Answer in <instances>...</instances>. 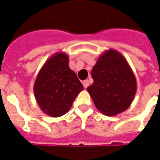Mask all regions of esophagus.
I'll return each instance as SVG.
<instances>
[{
    "instance_id": "esophagus-1",
    "label": "esophagus",
    "mask_w": 160,
    "mask_h": 160,
    "mask_svg": "<svg viewBox=\"0 0 160 160\" xmlns=\"http://www.w3.org/2000/svg\"><path fill=\"white\" fill-rule=\"evenodd\" d=\"M89 83H90V81H89V80H85V81H83V82H82V85H83V87L86 88H88Z\"/></svg>"
}]
</instances>
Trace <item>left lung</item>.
I'll use <instances>...</instances> for the list:
<instances>
[{"mask_svg":"<svg viewBox=\"0 0 160 160\" xmlns=\"http://www.w3.org/2000/svg\"><path fill=\"white\" fill-rule=\"evenodd\" d=\"M93 84L87 91L95 107L107 116L127 110L136 95V77L126 59L115 49L106 50L92 69Z\"/></svg>","mask_w":160,"mask_h":160,"instance_id":"1","label":"left lung"}]
</instances>
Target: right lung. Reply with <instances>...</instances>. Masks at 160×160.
Masks as SVG:
<instances>
[{
    "instance_id": "right-lung-1",
    "label": "right lung",
    "mask_w": 160,
    "mask_h": 160,
    "mask_svg": "<svg viewBox=\"0 0 160 160\" xmlns=\"http://www.w3.org/2000/svg\"><path fill=\"white\" fill-rule=\"evenodd\" d=\"M82 89L77 74L69 67L68 55L64 52L55 53L47 60L34 83L37 104L44 113L53 118L68 112Z\"/></svg>"
}]
</instances>
